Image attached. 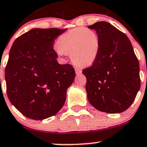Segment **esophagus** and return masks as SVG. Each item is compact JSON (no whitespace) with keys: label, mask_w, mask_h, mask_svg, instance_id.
Returning <instances> with one entry per match:
<instances>
[{"label":"esophagus","mask_w":147,"mask_h":147,"mask_svg":"<svg viewBox=\"0 0 147 147\" xmlns=\"http://www.w3.org/2000/svg\"><path fill=\"white\" fill-rule=\"evenodd\" d=\"M75 71H76V74H81V72H82V70H81V69H80V68H78V67H76V68Z\"/></svg>","instance_id":"34e87169"}]
</instances>
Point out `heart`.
Masks as SVG:
<instances>
[{
  "mask_svg": "<svg viewBox=\"0 0 147 147\" xmlns=\"http://www.w3.org/2000/svg\"><path fill=\"white\" fill-rule=\"evenodd\" d=\"M56 46L59 55L70 54L71 59L74 64L90 66L97 58L100 42L95 31L78 27L59 36Z\"/></svg>",
  "mask_w": 147,
  "mask_h": 147,
  "instance_id": "obj_1",
  "label": "heart"
}]
</instances>
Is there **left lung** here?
I'll list each match as a JSON object with an SVG mask.
<instances>
[{
  "label": "left lung",
  "instance_id": "left-lung-1",
  "mask_svg": "<svg viewBox=\"0 0 147 147\" xmlns=\"http://www.w3.org/2000/svg\"><path fill=\"white\" fill-rule=\"evenodd\" d=\"M99 36L97 58L83 69L90 103L109 113H121L130 107L140 88V64L130 40L109 23L99 22L88 26Z\"/></svg>",
  "mask_w": 147,
  "mask_h": 147
}]
</instances>
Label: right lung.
I'll return each instance as SVG.
<instances>
[{
	"mask_svg": "<svg viewBox=\"0 0 147 147\" xmlns=\"http://www.w3.org/2000/svg\"><path fill=\"white\" fill-rule=\"evenodd\" d=\"M66 29H34L12 44L5 71L10 102L26 117L42 120L56 114L75 78L69 64H59L53 49Z\"/></svg>",
	"mask_w": 147,
	"mask_h": 147,
	"instance_id": "obj_1",
	"label": "right lung"
}]
</instances>
